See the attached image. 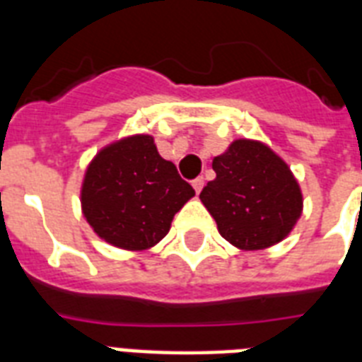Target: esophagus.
<instances>
[{"instance_id": "obj_1", "label": "esophagus", "mask_w": 362, "mask_h": 362, "mask_svg": "<svg viewBox=\"0 0 362 362\" xmlns=\"http://www.w3.org/2000/svg\"><path fill=\"white\" fill-rule=\"evenodd\" d=\"M192 186H193V189H195V193H201V189H203V186H204V178L203 176H197V178H195V180L192 182Z\"/></svg>"}]
</instances>
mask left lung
<instances>
[{
    "mask_svg": "<svg viewBox=\"0 0 362 362\" xmlns=\"http://www.w3.org/2000/svg\"><path fill=\"white\" fill-rule=\"evenodd\" d=\"M216 178L201 201L233 246L263 250L284 240L303 212L291 170L269 146L238 139L212 161Z\"/></svg>",
    "mask_w": 362,
    "mask_h": 362,
    "instance_id": "left-lung-1",
    "label": "left lung"
}]
</instances>
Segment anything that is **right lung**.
<instances>
[{"label":"right lung","instance_id":"right-lung-1","mask_svg":"<svg viewBox=\"0 0 362 362\" xmlns=\"http://www.w3.org/2000/svg\"><path fill=\"white\" fill-rule=\"evenodd\" d=\"M195 195L150 135L103 148L82 184V212L99 237L124 250H146L169 233L175 214Z\"/></svg>","mask_w":362,"mask_h":362}]
</instances>
